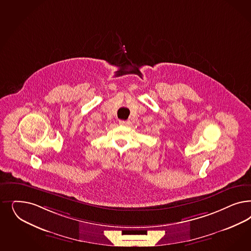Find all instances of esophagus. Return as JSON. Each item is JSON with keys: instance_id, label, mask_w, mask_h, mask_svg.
<instances>
[{"instance_id": "1", "label": "esophagus", "mask_w": 251, "mask_h": 251, "mask_svg": "<svg viewBox=\"0 0 251 251\" xmlns=\"http://www.w3.org/2000/svg\"><path fill=\"white\" fill-rule=\"evenodd\" d=\"M119 124L121 125V126H127V125H129V121H124V120H120L119 121Z\"/></svg>"}]
</instances>
